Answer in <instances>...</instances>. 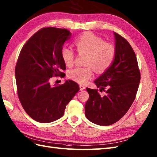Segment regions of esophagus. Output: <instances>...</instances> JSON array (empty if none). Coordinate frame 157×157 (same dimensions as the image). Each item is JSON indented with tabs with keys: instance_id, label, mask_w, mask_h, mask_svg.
Segmentation results:
<instances>
[{
	"instance_id": "obj_1",
	"label": "esophagus",
	"mask_w": 157,
	"mask_h": 157,
	"mask_svg": "<svg viewBox=\"0 0 157 157\" xmlns=\"http://www.w3.org/2000/svg\"><path fill=\"white\" fill-rule=\"evenodd\" d=\"M79 87H80V90H82L85 89V86L82 85H79Z\"/></svg>"
}]
</instances>
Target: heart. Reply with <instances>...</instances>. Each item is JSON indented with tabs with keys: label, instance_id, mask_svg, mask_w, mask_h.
<instances>
[{
	"label": "heart",
	"instance_id": "1",
	"mask_svg": "<svg viewBox=\"0 0 157 157\" xmlns=\"http://www.w3.org/2000/svg\"><path fill=\"white\" fill-rule=\"evenodd\" d=\"M76 50L79 53H87L85 67H76L68 72L69 77L79 83H85L93 75V67L98 72H103L112 64L116 56L113 45L105 43L101 38L92 33H85L75 41ZM61 56L67 67L74 63L75 52L71 48L63 47Z\"/></svg>",
	"mask_w": 157,
	"mask_h": 157
}]
</instances>
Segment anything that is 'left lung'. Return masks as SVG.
I'll list each match as a JSON object with an SVG mask.
<instances>
[{
    "label": "left lung",
    "instance_id": "left-lung-1",
    "mask_svg": "<svg viewBox=\"0 0 157 157\" xmlns=\"http://www.w3.org/2000/svg\"><path fill=\"white\" fill-rule=\"evenodd\" d=\"M116 56L109 68L94 82L98 89L86 88L89 98L85 107V116L91 122L109 126L120 120L134 102L140 81L136 56L128 41L113 32Z\"/></svg>",
    "mask_w": 157,
    "mask_h": 157
}]
</instances>
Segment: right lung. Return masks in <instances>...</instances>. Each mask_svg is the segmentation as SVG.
<instances>
[{"mask_svg": "<svg viewBox=\"0 0 157 157\" xmlns=\"http://www.w3.org/2000/svg\"><path fill=\"white\" fill-rule=\"evenodd\" d=\"M71 37L66 29L46 27L21 50L15 67L17 93L24 110L38 122L50 123L63 116L66 106L79 90L71 80L63 85L50 84L52 76H65L61 50Z\"/></svg>", "mask_w": 157, "mask_h": 157, "instance_id": "1", "label": "right lung"}]
</instances>
